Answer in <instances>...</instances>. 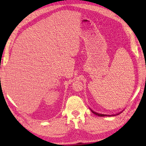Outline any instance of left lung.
<instances>
[{
	"label": "left lung",
	"mask_w": 146,
	"mask_h": 146,
	"mask_svg": "<svg viewBox=\"0 0 146 146\" xmlns=\"http://www.w3.org/2000/svg\"><path fill=\"white\" fill-rule=\"evenodd\" d=\"M90 110L92 111V112H93L94 113V114H95V115H98V116H99V117H105V116H108V117H110V116H115V115H119V114H120V113H122V111H123V110H122V111H120V113H117V114H115V115H106V114H102V113H97V112H96V111H94V110H92L91 108H90Z\"/></svg>",
	"instance_id": "1"
}]
</instances>
